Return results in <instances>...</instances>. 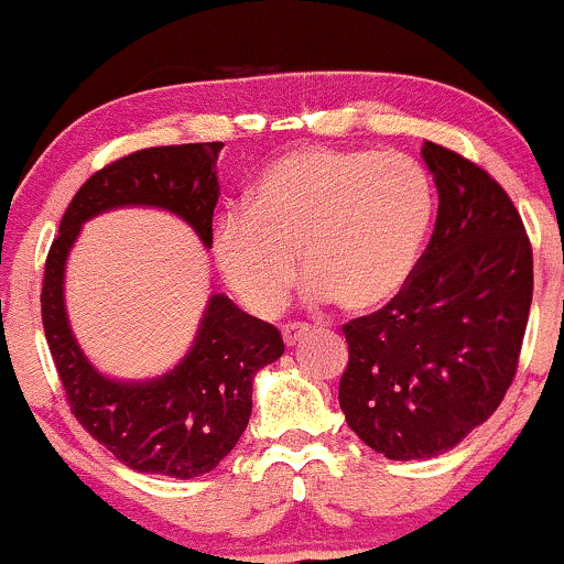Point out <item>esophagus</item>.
Listing matches in <instances>:
<instances>
[{
	"mask_svg": "<svg viewBox=\"0 0 564 564\" xmlns=\"http://www.w3.org/2000/svg\"><path fill=\"white\" fill-rule=\"evenodd\" d=\"M281 334H283V341H286V347H294L310 334V326H304V323H286Z\"/></svg>",
	"mask_w": 564,
	"mask_h": 564,
	"instance_id": "1",
	"label": "esophagus"
}]
</instances>
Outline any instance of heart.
<instances>
[{
	"label": "heart",
	"mask_w": 564,
	"mask_h": 564,
	"mask_svg": "<svg viewBox=\"0 0 564 564\" xmlns=\"http://www.w3.org/2000/svg\"><path fill=\"white\" fill-rule=\"evenodd\" d=\"M435 212V185L416 159L368 148H302L264 172L251 206L217 219L212 251L251 313L275 315L286 304L300 254L310 302L336 300L366 313L411 281Z\"/></svg>",
	"instance_id": "obj_1"
}]
</instances>
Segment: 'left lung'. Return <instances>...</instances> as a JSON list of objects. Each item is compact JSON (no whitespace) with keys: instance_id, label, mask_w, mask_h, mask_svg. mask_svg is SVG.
I'll return each instance as SVG.
<instances>
[{"instance_id":"obj_1","label":"left lung","mask_w":564,"mask_h":564,"mask_svg":"<svg viewBox=\"0 0 564 564\" xmlns=\"http://www.w3.org/2000/svg\"><path fill=\"white\" fill-rule=\"evenodd\" d=\"M422 156L437 185L435 232L405 289L341 328L339 405L392 462L440 456L494 416L533 302V249L507 191L437 142Z\"/></svg>"}]
</instances>
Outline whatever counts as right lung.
I'll return each instance as SVG.
<instances>
[{
	"instance_id": "add662e5",
	"label": "right lung",
	"mask_w": 564,
	"mask_h": 564,
	"mask_svg": "<svg viewBox=\"0 0 564 564\" xmlns=\"http://www.w3.org/2000/svg\"><path fill=\"white\" fill-rule=\"evenodd\" d=\"M223 142L145 148L102 166L79 187L50 246L42 286V323L70 413L97 443L134 471L193 480L236 448L251 416V384L283 355L281 332L212 294L193 347L164 377H102L76 345L63 278L82 225L119 206H153L185 219L212 246Z\"/></svg>"
}]
</instances>
